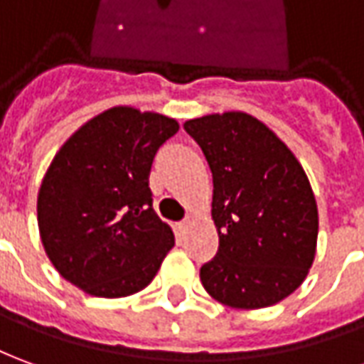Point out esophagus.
<instances>
[{"instance_id": "esophagus-1", "label": "esophagus", "mask_w": 364, "mask_h": 364, "mask_svg": "<svg viewBox=\"0 0 364 364\" xmlns=\"http://www.w3.org/2000/svg\"><path fill=\"white\" fill-rule=\"evenodd\" d=\"M188 225H190V218H184V220L178 224V230H188Z\"/></svg>"}]
</instances>
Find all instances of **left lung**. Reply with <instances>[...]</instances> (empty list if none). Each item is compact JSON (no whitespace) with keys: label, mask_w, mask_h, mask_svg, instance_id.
Masks as SVG:
<instances>
[{"label":"left lung","mask_w":364,"mask_h":364,"mask_svg":"<svg viewBox=\"0 0 364 364\" xmlns=\"http://www.w3.org/2000/svg\"><path fill=\"white\" fill-rule=\"evenodd\" d=\"M214 178L212 220L220 247L200 279L215 301L262 309L291 295L315 259L319 215L299 160L245 112L184 122Z\"/></svg>","instance_id":"1"}]
</instances>
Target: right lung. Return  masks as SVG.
Returning a JSON list of instances; mask_svg holds the SVG:
<instances>
[{"instance_id":"add662e5","label":"right lung","mask_w":364,"mask_h":364,"mask_svg":"<svg viewBox=\"0 0 364 364\" xmlns=\"http://www.w3.org/2000/svg\"><path fill=\"white\" fill-rule=\"evenodd\" d=\"M158 112L112 107L63 144L37 196L45 254L67 282L95 297H127L149 285L174 247L152 208L150 168L178 132Z\"/></svg>"}]
</instances>
